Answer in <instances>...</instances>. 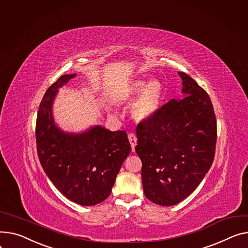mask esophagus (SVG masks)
Segmentation results:
<instances>
[{
  "mask_svg": "<svg viewBox=\"0 0 248 248\" xmlns=\"http://www.w3.org/2000/svg\"><path fill=\"white\" fill-rule=\"evenodd\" d=\"M128 140L130 142V145H131V151L135 152V147L137 145V137L135 134H128Z\"/></svg>",
  "mask_w": 248,
  "mask_h": 248,
  "instance_id": "esophagus-1",
  "label": "esophagus"
}]
</instances>
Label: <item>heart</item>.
Segmentation results:
<instances>
[{"instance_id":"b5f03b06","label":"heart","mask_w":248,"mask_h":248,"mask_svg":"<svg viewBox=\"0 0 248 248\" xmlns=\"http://www.w3.org/2000/svg\"><path fill=\"white\" fill-rule=\"evenodd\" d=\"M140 93L131 108V112L137 120H145L158 109L162 98V87L157 80H136L130 87V93Z\"/></svg>"}]
</instances>
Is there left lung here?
Masks as SVG:
<instances>
[{"label":"left lung","instance_id":"obj_1","mask_svg":"<svg viewBox=\"0 0 248 248\" xmlns=\"http://www.w3.org/2000/svg\"><path fill=\"white\" fill-rule=\"evenodd\" d=\"M184 97L137 125L144 195L155 204L179 203L197 187L216 155L217 118L208 93L185 73Z\"/></svg>","mask_w":248,"mask_h":248}]
</instances>
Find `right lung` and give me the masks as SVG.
I'll return each mask as SVG.
<instances>
[{
	"instance_id": "add662e5",
	"label": "right lung",
	"mask_w": 248,
	"mask_h": 248,
	"mask_svg": "<svg viewBox=\"0 0 248 248\" xmlns=\"http://www.w3.org/2000/svg\"><path fill=\"white\" fill-rule=\"evenodd\" d=\"M76 76L63 75L46 90L37 115V152L55 186L70 201L90 206L109 196L131 147L125 130L94 126L74 136L63 134L55 125L52 105L58 88Z\"/></svg>"
}]
</instances>
